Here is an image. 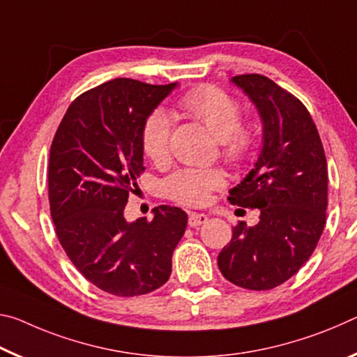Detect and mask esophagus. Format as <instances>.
Listing matches in <instances>:
<instances>
[{
  "label": "esophagus",
  "instance_id": "34e87169",
  "mask_svg": "<svg viewBox=\"0 0 357 357\" xmlns=\"http://www.w3.org/2000/svg\"><path fill=\"white\" fill-rule=\"evenodd\" d=\"M207 215H204V213H190L188 215V225L191 226V227H197V226H201V225H204V223H207Z\"/></svg>",
  "mask_w": 357,
  "mask_h": 357
}]
</instances>
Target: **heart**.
Listing matches in <instances>:
<instances>
[{"mask_svg":"<svg viewBox=\"0 0 357 357\" xmlns=\"http://www.w3.org/2000/svg\"><path fill=\"white\" fill-rule=\"evenodd\" d=\"M185 115L199 121L218 139L220 156L231 166L248 162L256 150L253 128L242 125V110L232 96L213 85H197L178 98ZM142 149L151 161L162 165L171 153V120L162 112H151L142 126ZM225 185L218 169H180L165 182L166 195L182 206L199 207L207 204L212 191Z\"/></svg>","mask_w":357,"mask_h":357,"instance_id":"1","label":"heart"}]
</instances>
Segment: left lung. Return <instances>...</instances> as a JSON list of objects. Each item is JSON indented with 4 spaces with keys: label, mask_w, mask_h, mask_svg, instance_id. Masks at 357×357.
<instances>
[{
    "label": "left lung",
    "mask_w": 357,
    "mask_h": 357,
    "mask_svg": "<svg viewBox=\"0 0 357 357\" xmlns=\"http://www.w3.org/2000/svg\"><path fill=\"white\" fill-rule=\"evenodd\" d=\"M232 82L258 107L264 145L227 199L261 215L253 227L238 221L218 267L231 283L264 291L299 272L317 248L326 225L327 161L317 125L294 95L261 74Z\"/></svg>",
    "instance_id": "8db88e82"
}]
</instances>
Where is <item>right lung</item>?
I'll list each match as a JSON object with an SVG mask.
<instances>
[{"label": "right lung", "mask_w": 357, "mask_h": 357, "mask_svg": "<svg viewBox=\"0 0 357 357\" xmlns=\"http://www.w3.org/2000/svg\"><path fill=\"white\" fill-rule=\"evenodd\" d=\"M177 84L114 79L71 102L52 140L49 202L55 232L75 268L120 297L149 294L172 272L188 215L160 206L128 223V196L145 171L142 126Z\"/></svg>", "instance_id": "1"}]
</instances>
